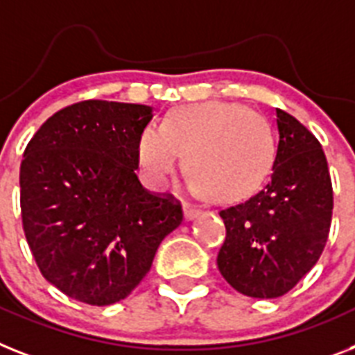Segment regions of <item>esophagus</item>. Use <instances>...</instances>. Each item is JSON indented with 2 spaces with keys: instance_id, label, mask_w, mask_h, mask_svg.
Returning a JSON list of instances; mask_svg holds the SVG:
<instances>
[{
  "instance_id": "obj_1",
  "label": "esophagus",
  "mask_w": 355,
  "mask_h": 355,
  "mask_svg": "<svg viewBox=\"0 0 355 355\" xmlns=\"http://www.w3.org/2000/svg\"><path fill=\"white\" fill-rule=\"evenodd\" d=\"M183 216L187 221H192V219L199 218L201 216V210L196 209V207H190V205H184V209H183Z\"/></svg>"
}]
</instances>
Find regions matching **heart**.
<instances>
[{
  "label": "heart",
  "instance_id": "heart-1",
  "mask_svg": "<svg viewBox=\"0 0 355 355\" xmlns=\"http://www.w3.org/2000/svg\"><path fill=\"white\" fill-rule=\"evenodd\" d=\"M184 156L190 187L216 203H234L256 192L276 156L270 123L243 105L207 101L174 108L163 127H146L137 139L143 180L161 189Z\"/></svg>",
  "mask_w": 355,
  "mask_h": 355
}]
</instances>
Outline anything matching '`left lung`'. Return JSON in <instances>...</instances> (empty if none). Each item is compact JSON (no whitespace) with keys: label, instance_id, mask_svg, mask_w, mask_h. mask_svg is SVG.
Listing matches in <instances>:
<instances>
[{"label":"left lung","instance_id":"8db88e82","mask_svg":"<svg viewBox=\"0 0 355 355\" xmlns=\"http://www.w3.org/2000/svg\"><path fill=\"white\" fill-rule=\"evenodd\" d=\"M279 143L265 189L245 203L221 210L227 239L218 268L248 297L286 294L310 272L329 239L332 183L314 134L276 108Z\"/></svg>","mask_w":355,"mask_h":355}]
</instances>
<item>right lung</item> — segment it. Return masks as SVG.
Returning <instances> with one entry per match:
<instances>
[{
    "mask_svg": "<svg viewBox=\"0 0 355 355\" xmlns=\"http://www.w3.org/2000/svg\"><path fill=\"white\" fill-rule=\"evenodd\" d=\"M146 105L89 99L46 119L19 168L23 230L41 274L76 301L118 303L183 221L180 203L137 180Z\"/></svg>",
    "mask_w": 355,
    "mask_h": 355,
    "instance_id": "right-lung-1",
    "label": "right lung"
}]
</instances>
